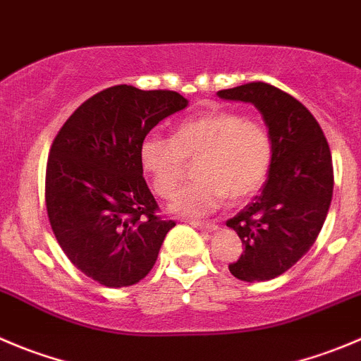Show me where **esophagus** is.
<instances>
[{
	"label": "esophagus",
	"instance_id": "esophagus-1",
	"mask_svg": "<svg viewBox=\"0 0 361 361\" xmlns=\"http://www.w3.org/2000/svg\"><path fill=\"white\" fill-rule=\"evenodd\" d=\"M190 226L194 228H201L204 231H215L217 230V224L215 222H201V221H187Z\"/></svg>",
	"mask_w": 361,
	"mask_h": 361
}]
</instances>
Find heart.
I'll use <instances>...</instances> for the list:
<instances>
[{"mask_svg":"<svg viewBox=\"0 0 361 361\" xmlns=\"http://www.w3.org/2000/svg\"><path fill=\"white\" fill-rule=\"evenodd\" d=\"M272 147L267 128L237 112H214L178 124L173 137L149 133L140 142L139 158L153 190L171 197L187 174V160H196L197 180L181 188L171 210L203 217L219 210L230 197L249 200L271 173Z\"/></svg>","mask_w":361,"mask_h":361,"instance_id":"heart-1","label":"heart"}]
</instances>
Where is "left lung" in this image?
Wrapping results in <instances>:
<instances>
[{
  "mask_svg": "<svg viewBox=\"0 0 361 361\" xmlns=\"http://www.w3.org/2000/svg\"><path fill=\"white\" fill-rule=\"evenodd\" d=\"M217 96L255 104L271 133L274 157L260 196L226 221L244 245L228 265L231 274L267 281L301 260L321 233L333 197L331 151L305 104L274 85L252 82Z\"/></svg>",
  "mask_w": 361,
  "mask_h": 361,
  "instance_id": "1",
  "label": "left lung"
}]
</instances>
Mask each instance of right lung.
<instances>
[{
  "label": "right lung",
  "instance_id": "add662e5",
  "mask_svg": "<svg viewBox=\"0 0 361 361\" xmlns=\"http://www.w3.org/2000/svg\"><path fill=\"white\" fill-rule=\"evenodd\" d=\"M188 104L174 90L116 85L63 123L46 165V210L66 257L104 287H130L157 262L173 221L142 176L139 149L165 117Z\"/></svg>",
  "mask_w": 361,
  "mask_h": 361
}]
</instances>
